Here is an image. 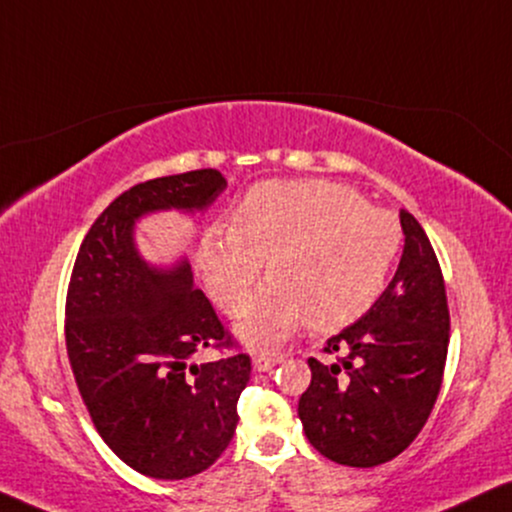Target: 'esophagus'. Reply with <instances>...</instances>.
Instances as JSON below:
<instances>
[{
	"mask_svg": "<svg viewBox=\"0 0 512 512\" xmlns=\"http://www.w3.org/2000/svg\"><path fill=\"white\" fill-rule=\"evenodd\" d=\"M280 361H282V356H277V353H256V356H254V370L256 372H268V370H273Z\"/></svg>",
	"mask_w": 512,
	"mask_h": 512,
	"instance_id": "34e87169",
	"label": "esophagus"
}]
</instances>
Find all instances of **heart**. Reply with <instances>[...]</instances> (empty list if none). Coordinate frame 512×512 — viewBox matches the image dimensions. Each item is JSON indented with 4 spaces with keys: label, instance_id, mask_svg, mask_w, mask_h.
<instances>
[{
    "label": "heart",
    "instance_id": "b5f03b06",
    "mask_svg": "<svg viewBox=\"0 0 512 512\" xmlns=\"http://www.w3.org/2000/svg\"><path fill=\"white\" fill-rule=\"evenodd\" d=\"M399 218L370 208L356 189L330 180L258 182L239 199L227 230H208L197 263L206 294L237 315L263 258L268 285L251 299L239 337L266 349L308 318L337 330L380 299L399 258Z\"/></svg>",
    "mask_w": 512,
    "mask_h": 512
}]
</instances>
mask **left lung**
Listing matches in <instances>:
<instances>
[{"instance_id":"8db88e82","label":"left lung","mask_w":512,"mask_h":512,"mask_svg":"<svg viewBox=\"0 0 512 512\" xmlns=\"http://www.w3.org/2000/svg\"><path fill=\"white\" fill-rule=\"evenodd\" d=\"M403 254L394 280L356 323L327 339L330 361L308 358L299 418L315 451L339 465L375 468L418 437L444 377L449 304L437 254L401 211Z\"/></svg>"}]
</instances>
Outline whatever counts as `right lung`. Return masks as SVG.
Segmentation results:
<instances>
[{"label":"right lung","mask_w":512,"mask_h":512,"mask_svg":"<svg viewBox=\"0 0 512 512\" xmlns=\"http://www.w3.org/2000/svg\"><path fill=\"white\" fill-rule=\"evenodd\" d=\"M225 187L213 168L130 187L94 220L68 285L66 349L82 401L109 449L154 479H185L216 463L235 434L251 358L235 351L192 361L235 342L187 261H144L135 225L170 208L204 211Z\"/></svg>","instance_id":"add662e5"}]
</instances>
